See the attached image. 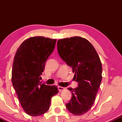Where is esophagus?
Segmentation results:
<instances>
[{
  "label": "esophagus",
  "mask_w": 122,
  "mask_h": 122,
  "mask_svg": "<svg viewBox=\"0 0 122 122\" xmlns=\"http://www.w3.org/2000/svg\"><path fill=\"white\" fill-rule=\"evenodd\" d=\"M58 89L59 91V92H62L63 91H64L65 89V88L62 87V86H58Z\"/></svg>",
  "instance_id": "obj_1"
}]
</instances>
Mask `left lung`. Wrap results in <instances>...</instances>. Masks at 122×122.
Here are the masks:
<instances>
[{"label":"left lung","mask_w":122,"mask_h":122,"mask_svg":"<svg viewBox=\"0 0 122 122\" xmlns=\"http://www.w3.org/2000/svg\"><path fill=\"white\" fill-rule=\"evenodd\" d=\"M60 57L72 68L77 88H69L72 97L66 107L75 115L84 114L93 106L102 79L100 58L92 45L80 37L61 39L57 42Z\"/></svg>","instance_id":"left-lung-1"}]
</instances>
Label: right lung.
Instances as JSON below:
<instances>
[{"label":"right lung","mask_w":122,"mask_h":122,"mask_svg":"<svg viewBox=\"0 0 122 122\" xmlns=\"http://www.w3.org/2000/svg\"><path fill=\"white\" fill-rule=\"evenodd\" d=\"M56 41L43 37L29 38L15 53L12 83L21 106L29 115L37 117L46 112L51 97L58 92L57 86L46 85L40 80Z\"/></svg>","instance_id":"add662e5"}]
</instances>
